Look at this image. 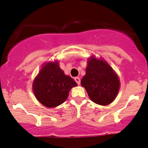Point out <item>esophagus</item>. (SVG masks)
<instances>
[{
    "label": "esophagus",
    "instance_id": "34e87169",
    "mask_svg": "<svg viewBox=\"0 0 148 148\" xmlns=\"http://www.w3.org/2000/svg\"><path fill=\"white\" fill-rule=\"evenodd\" d=\"M74 80H75V81L76 83H77V85H80V77H75L74 78Z\"/></svg>",
    "mask_w": 148,
    "mask_h": 148
}]
</instances>
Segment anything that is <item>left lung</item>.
Wrapping results in <instances>:
<instances>
[{"label":"left lung","instance_id":"obj_1","mask_svg":"<svg viewBox=\"0 0 148 148\" xmlns=\"http://www.w3.org/2000/svg\"><path fill=\"white\" fill-rule=\"evenodd\" d=\"M81 85L90 99L97 104L108 105L118 95L120 82L116 73L105 61L91 57Z\"/></svg>","mask_w":148,"mask_h":148}]
</instances>
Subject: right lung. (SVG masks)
<instances>
[{
	"mask_svg": "<svg viewBox=\"0 0 148 148\" xmlns=\"http://www.w3.org/2000/svg\"><path fill=\"white\" fill-rule=\"evenodd\" d=\"M75 86V81L64 74L57 61L43 65L32 85L36 99L49 108L63 104L67 99L71 88Z\"/></svg>",
	"mask_w": 148,
	"mask_h": 148,
	"instance_id": "add662e5",
	"label": "right lung"
}]
</instances>
